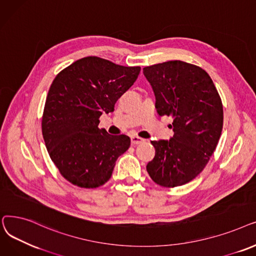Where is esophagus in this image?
I'll return each instance as SVG.
<instances>
[{
	"label": "esophagus",
	"instance_id": "esophagus-1",
	"mask_svg": "<svg viewBox=\"0 0 256 256\" xmlns=\"http://www.w3.org/2000/svg\"><path fill=\"white\" fill-rule=\"evenodd\" d=\"M144 142V140L142 138H138V136H132L131 138V144H134V146L140 144H142Z\"/></svg>",
	"mask_w": 256,
	"mask_h": 256
}]
</instances>
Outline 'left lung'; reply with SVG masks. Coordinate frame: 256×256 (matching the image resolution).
I'll use <instances>...</instances> for the list:
<instances>
[{"mask_svg": "<svg viewBox=\"0 0 256 256\" xmlns=\"http://www.w3.org/2000/svg\"><path fill=\"white\" fill-rule=\"evenodd\" d=\"M160 116L173 118L170 140H152L155 156L147 171L164 188L184 186L208 162L223 128V105L210 75L180 60L146 66Z\"/></svg>", "mask_w": 256, "mask_h": 256, "instance_id": "obj_1", "label": "left lung"}]
</instances>
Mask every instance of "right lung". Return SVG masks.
<instances>
[{
    "mask_svg": "<svg viewBox=\"0 0 256 256\" xmlns=\"http://www.w3.org/2000/svg\"><path fill=\"white\" fill-rule=\"evenodd\" d=\"M140 66H123L88 56L55 77L44 104L42 129L52 162L74 186L94 188L112 177L118 157L130 147L127 136L99 128L103 112L138 79Z\"/></svg>",
    "mask_w": 256,
    "mask_h": 256,
    "instance_id": "obj_1",
    "label": "right lung"
}]
</instances>
